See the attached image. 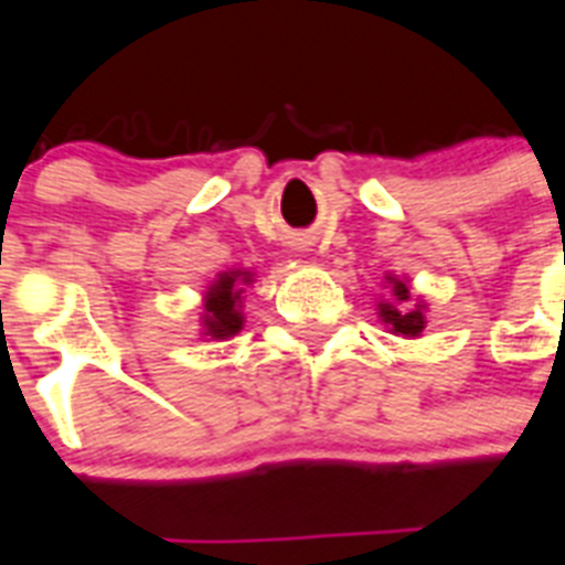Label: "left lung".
<instances>
[{"label": "left lung", "instance_id": "left-lung-1", "mask_svg": "<svg viewBox=\"0 0 565 565\" xmlns=\"http://www.w3.org/2000/svg\"><path fill=\"white\" fill-rule=\"evenodd\" d=\"M386 296H377V319L384 322L390 334L404 337V340H419L425 326H428V301L422 296H413L407 287V278L386 273L384 281Z\"/></svg>", "mask_w": 565, "mask_h": 565}]
</instances>
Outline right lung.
I'll list each match as a JSON object with an SVG mask.
<instances>
[{
    "instance_id": "obj_1",
    "label": "right lung",
    "mask_w": 565,
    "mask_h": 565,
    "mask_svg": "<svg viewBox=\"0 0 565 565\" xmlns=\"http://www.w3.org/2000/svg\"><path fill=\"white\" fill-rule=\"evenodd\" d=\"M257 281L255 269H225L213 278L202 292V313H199V337L202 340H231L246 326L243 313V292L248 284Z\"/></svg>"
}]
</instances>
